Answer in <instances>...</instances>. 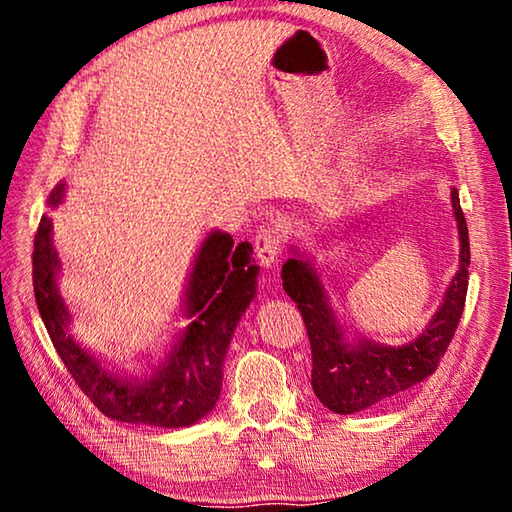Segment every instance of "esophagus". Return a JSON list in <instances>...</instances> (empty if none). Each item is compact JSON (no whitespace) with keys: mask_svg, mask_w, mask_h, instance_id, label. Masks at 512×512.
<instances>
[{"mask_svg":"<svg viewBox=\"0 0 512 512\" xmlns=\"http://www.w3.org/2000/svg\"><path fill=\"white\" fill-rule=\"evenodd\" d=\"M282 253V246H280V235H277L275 228H262L257 232L255 237V255H257V262L271 268L277 264V259H280Z\"/></svg>","mask_w":512,"mask_h":512,"instance_id":"1","label":"esophagus"}]
</instances>
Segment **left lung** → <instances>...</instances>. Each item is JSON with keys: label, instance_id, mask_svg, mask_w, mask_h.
<instances>
[{"label": "left lung", "instance_id": "obj_1", "mask_svg": "<svg viewBox=\"0 0 512 512\" xmlns=\"http://www.w3.org/2000/svg\"><path fill=\"white\" fill-rule=\"evenodd\" d=\"M452 210L461 241L458 271L429 325L404 345L352 336L336 316L314 259L291 246L293 255L282 266V284L305 320L311 343V388L329 411L350 415L370 409L436 372L463 314L470 266V241L456 189H452Z\"/></svg>", "mask_w": 512, "mask_h": 512}]
</instances>
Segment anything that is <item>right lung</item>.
<instances>
[{
    "label": "right lung",
    "instance_id": "obj_1",
    "mask_svg": "<svg viewBox=\"0 0 512 512\" xmlns=\"http://www.w3.org/2000/svg\"><path fill=\"white\" fill-rule=\"evenodd\" d=\"M63 196L65 183H60L47 198L51 210L63 203ZM51 228L45 214L33 241V291L51 343L81 391L103 415L128 424L183 429L205 418L221 395L232 334L257 291L253 246L248 241L235 246L221 230L203 239L183 298V314L192 323L173 336L169 352L151 375L137 377L108 368L69 334L72 314L58 291L60 257Z\"/></svg>",
    "mask_w": 512,
    "mask_h": 512
}]
</instances>
